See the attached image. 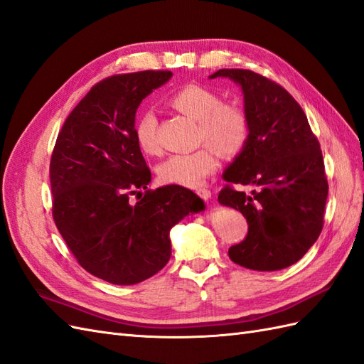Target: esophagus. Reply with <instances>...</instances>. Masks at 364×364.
<instances>
[{
	"label": "esophagus",
	"instance_id": "obj_1",
	"mask_svg": "<svg viewBox=\"0 0 364 364\" xmlns=\"http://www.w3.org/2000/svg\"><path fill=\"white\" fill-rule=\"evenodd\" d=\"M196 193H198V196H199V198H202L203 200H208V199H211V191H210V190H207V188H199Z\"/></svg>",
	"mask_w": 364,
	"mask_h": 364
}]
</instances>
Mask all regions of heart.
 Wrapping results in <instances>:
<instances>
[{
  "label": "heart",
  "instance_id": "1",
  "mask_svg": "<svg viewBox=\"0 0 364 364\" xmlns=\"http://www.w3.org/2000/svg\"><path fill=\"white\" fill-rule=\"evenodd\" d=\"M173 108L198 122V139L211 148H200L190 154H174L157 168L164 183L199 187L207 176L216 171V153L233 159L244 151L250 136V122L245 111L235 103H220V95L207 86L188 85L170 100ZM134 137L145 154H157V119L151 111L141 112L134 125Z\"/></svg>",
  "mask_w": 364,
  "mask_h": 364
}]
</instances>
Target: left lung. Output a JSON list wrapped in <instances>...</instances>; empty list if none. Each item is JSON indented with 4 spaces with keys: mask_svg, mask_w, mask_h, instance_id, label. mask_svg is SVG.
Returning a JSON list of instances; mask_svg holds the SVG:
<instances>
[{
    "mask_svg": "<svg viewBox=\"0 0 364 364\" xmlns=\"http://www.w3.org/2000/svg\"><path fill=\"white\" fill-rule=\"evenodd\" d=\"M241 86L250 136L233 159L225 182L250 185V194L220 190V205L239 210L249 224L230 259L245 269L273 272L298 262L323 230L327 185L323 154L304 111L284 87L247 69H219Z\"/></svg>",
    "mask_w": 364,
    "mask_h": 364,
    "instance_id": "obj_1",
    "label": "left lung"
}]
</instances>
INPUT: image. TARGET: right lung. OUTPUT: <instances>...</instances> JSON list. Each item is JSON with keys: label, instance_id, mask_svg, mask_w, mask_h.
<instances>
[{"label": "right lung", "instance_id": "1", "mask_svg": "<svg viewBox=\"0 0 364 364\" xmlns=\"http://www.w3.org/2000/svg\"><path fill=\"white\" fill-rule=\"evenodd\" d=\"M170 70L112 75L69 114L50 159L52 215L78 264L111 284L131 286L162 270L171 256L170 230L205 210L181 185L146 190L151 171L134 137L136 112Z\"/></svg>", "mask_w": 364, "mask_h": 364}]
</instances>
